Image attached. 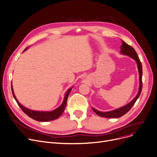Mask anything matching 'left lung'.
I'll return each mask as SVG.
<instances>
[{"mask_svg": "<svg viewBox=\"0 0 157 157\" xmlns=\"http://www.w3.org/2000/svg\"><path fill=\"white\" fill-rule=\"evenodd\" d=\"M122 41V45L121 46V52L120 53L122 55L127 56L134 59L137 64V67L139 72V82H140V85H139V90L137 93L136 96L129 103L126 104V105L123 107H121L120 108H118L117 109H115L111 111L108 112H101L95 109L92 108V110L95 112L98 116L102 117H105V118H119L124 116V114H126L133 106L135 102L136 101L138 98H139L141 90H142V64L140 62V60L138 57V56L135 50L130 45L127 44L126 42H124L123 40Z\"/></svg>", "mask_w": 157, "mask_h": 157, "instance_id": "1", "label": "left lung"}]
</instances>
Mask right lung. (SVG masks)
<instances>
[{
	"label": "right lung",
	"instance_id": "1",
	"mask_svg": "<svg viewBox=\"0 0 157 157\" xmlns=\"http://www.w3.org/2000/svg\"><path fill=\"white\" fill-rule=\"evenodd\" d=\"M28 48V47H26L24 50L23 52L25 51H26ZM72 88V87H71L69 89H68L67 90V91L65 94L64 98V100H63V101H62L61 105L58 108L54 110H52V111H36V110H31L29 109H28V108L24 107L18 101V100H17V98L14 95L13 85L11 83V89H12L13 95V97H14V99L16 100V102L17 103L18 105L19 106V107L22 109V110L28 116H29V117H31V119H33L35 121H40V122H47V121H53V120L57 119L61 116L62 113L64 112L65 108L66 107L67 98L69 97V93L71 91Z\"/></svg>",
	"mask_w": 157,
	"mask_h": 157
}]
</instances>
